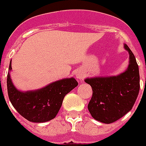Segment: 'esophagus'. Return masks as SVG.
<instances>
[{
    "instance_id": "obj_1",
    "label": "esophagus",
    "mask_w": 146,
    "mask_h": 146,
    "mask_svg": "<svg viewBox=\"0 0 146 146\" xmlns=\"http://www.w3.org/2000/svg\"><path fill=\"white\" fill-rule=\"evenodd\" d=\"M76 78H77L78 80H82L85 77V74L82 73V72H80V71H78L77 73H76Z\"/></svg>"
}]
</instances>
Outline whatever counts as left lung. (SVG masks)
<instances>
[{"label":"left lung","instance_id":"1","mask_svg":"<svg viewBox=\"0 0 146 146\" xmlns=\"http://www.w3.org/2000/svg\"><path fill=\"white\" fill-rule=\"evenodd\" d=\"M124 49L129 55V65L117 76L86 78L85 82L92 89L88 109L95 120L111 123L129 112L139 92V71L136 57L127 44Z\"/></svg>","mask_w":146,"mask_h":146}]
</instances>
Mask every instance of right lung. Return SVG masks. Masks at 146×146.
Instances as JSON below:
<instances>
[{
  "mask_svg": "<svg viewBox=\"0 0 146 146\" xmlns=\"http://www.w3.org/2000/svg\"><path fill=\"white\" fill-rule=\"evenodd\" d=\"M11 70L10 60L7 80L8 96L17 112L30 122L44 123L54 119L65 96L78 86L75 78H65L41 89L23 92L18 90L13 83Z\"/></svg>",
  "mask_w": 146,
  "mask_h": 146,
  "instance_id": "right-lung-1",
  "label": "right lung"
}]
</instances>
